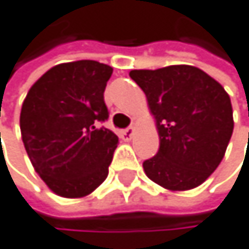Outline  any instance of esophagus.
I'll use <instances>...</instances> for the list:
<instances>
[{
    "label": "esophagus",
    "mask_w": 249,
    "mask_h": 249,
    "mask_svg": "<svg viewBox=\"0 0 249 249\" xmlns=\"http://www.w3.org/2000/svg\"><path fill=\"white\" fill-rule=\"evenodd\" d=\"M134 132H135V127L134 126H129L127 129H123V131H120V137L124 141H129V140L134 137Z\"/></svg>",
    "instance_id": "obj_1"
}]
</instances>
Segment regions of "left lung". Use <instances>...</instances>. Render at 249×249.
<instances>
[{
    "instance_id": "8db88e82",
    "label": "left lung",
    "mask_w": 249,
    "mask_h": 249,
    "mask_svg": "<svg viewBox=\"0 0 249 249\" xmlns=\"http://www.w3.org/2000/svg\"><path fill=\"white\" fill-rule=\"evenodd\" d=\"M157 120L160 149L143 162L147 178L169 190L201 185L221 164L233 134V108L222 85L192 65L132 70Z\"/></svg>"
}]
</instances>
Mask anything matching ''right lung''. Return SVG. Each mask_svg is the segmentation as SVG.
<instances>
[{
    "mask_svg": "<svg viewBox=\"0 0 249 249\" xmlns=\"http://www.w3.org/2000/svg\"><path fill=\"white\" fill-rule=\"evenodd\" d=\"M112 68L77 60L48 70L22 103L21 135L37 175L56 195L82 197L108 177L118 137L102 126Z\"/></svg>",
    "mask_w": 249,
    "mask_h": 249,
    "instance_id": "add662e5",
    "label": "right lung"
}]
</instances>
